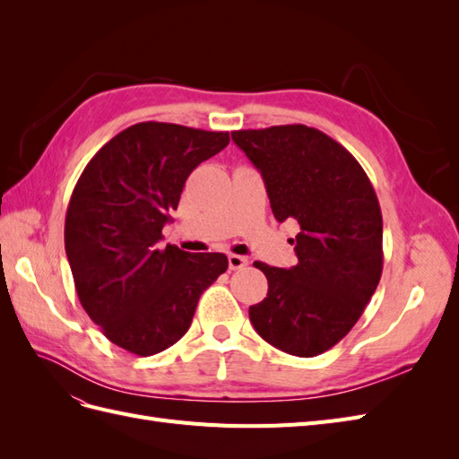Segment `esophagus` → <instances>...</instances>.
<instances>
[{"label": "esophagus", "mask_w": 459, "mask_h": 459, "mask_svg": "<svg viewBox=\"0 0 459 459\" xmlns=\"http://www.w3.org/2000/svg\"><path fill=\"white\" fill-rule=\"evenodd\" d=\"M228 262H230V268L231 270H241V268H245L247 264H248V260L245 256H239V255H230Z\"/></svg>", "instance_id": "34e87169"}]
</instances>
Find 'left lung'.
Listing matches in <instances>:
<instances>
[{
  "label": "left lung",
  "instance_id": "1",
  "mask_svg": "<svg viewBox=\"0 0 459 459\" xmlns=\"http://www.w3.org/2000/svg\"><path fill=\"white\" fill-rule=\"evenodd\" d=\"M266 186L277 221L295 220L299 264L255 262L268 295L248 308L258 335L312 358L335 346L362 316L383 272V216L359 162L302 124L231 132Z\"/></svg>",
  "mask_w": 459,
  "mask_h": 459
}]
</instances>
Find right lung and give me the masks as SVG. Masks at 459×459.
Instances as JSON below:
<instances>
[{"instance_id": "1", "label": "right lung", "mask_w": 459, "mask_h": 459, "mask_svg": "<svg viewBox=\"0 0 459 459\" xmlns=\"http://www.w3.org/2000/svg\"><path fill=\"white\" fill-rule=\"evenodd\" d=\"M230 143L228 132L140 122L105 143L68 203L65 248L93 324L137 356L182 339L206 287L228 270L221 253L160 248L186 179Z\"/></svg>"}]
</instances>
